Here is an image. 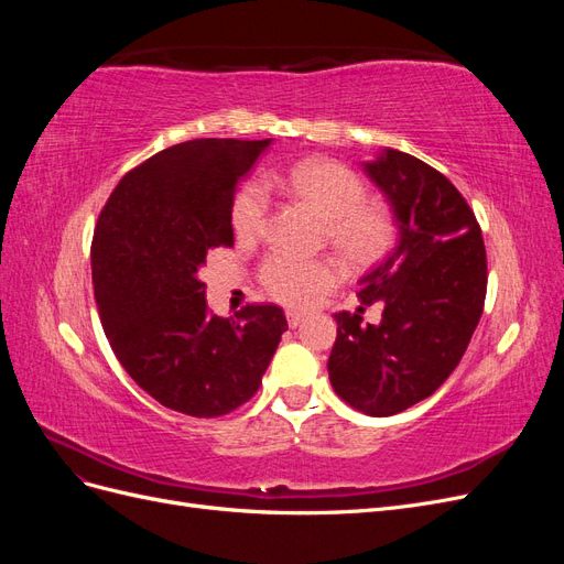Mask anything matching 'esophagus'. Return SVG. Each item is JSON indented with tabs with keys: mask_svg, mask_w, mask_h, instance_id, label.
Listing matches in <instances>:
<instances>
[{
	"mask_svg": "<svg viewBox=\"0 0 564 564\" xmlns=\"http://www.w3.org/2000/svg\"><path fill=\"white\" fill-rule=\"evenodd\" d=\"M305 319V313H299V311H286V322L289 327H299V324Z\"/></svg>",
	"mask_w": 564,
	"mask_h": 564,
	"instance_id": "obj_1",
	"label": "esophagus"
}]
</instances>
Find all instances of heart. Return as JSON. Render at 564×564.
<instances>
[{
    "label": "heart",
    "mask_w": 564,
    "mask_h": 564,
    "mask_svg": "<svg viewBox=\"0 0 564 564\" xmlns=\"http://www.w3.org/2000/svg\"><path fill=\"white\" fill-rule=\"evenodd\" d=\"M284 187L327 220L329 242L352 268L379 263L395 247L400 224L386 204L367 199L362 176L338 160H305L282 178ZM270 197L263 181H249L232 199V228L242 240L261 237L268 224ZM259 278L265 292L286 305H305L332 289L344 268L338 261L301 259L289 251H272L261 263Z\"/></svg>",
    "instance_id": "b5f03b06"
}]
</instances>
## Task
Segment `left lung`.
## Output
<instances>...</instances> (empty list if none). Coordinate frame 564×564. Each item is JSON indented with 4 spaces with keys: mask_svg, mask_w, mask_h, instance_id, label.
<instances>
[{
    "mask_svg": "<svg viewBox=\"0 0 564 564\" xmlns=\"http://www.w3.org/2000/svg\"><path fill=\"white\" fill-rule=\"evenodd\" d=\"M400 224V240L362 280L379 324L336 313L329 381L367 416H392L431 398L464 357L487 296L482 230L466 197L437 169L400 150L365 164ZM362 311V308H360Z\"/></svg>",
    "mask_w": 564,
    "mask_h": 564,
    "instance_id": "1",
    "label": "left lung"
}]
</instances>
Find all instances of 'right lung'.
<instances>
[{
	"mask_svg": "<svg viewBox=\"0 0 564 564\" xmlns=\"http://www.w3.org/2000/svg\"><path fill=\"white\" fill-rule=\"evenodd\" d=\"M270 145L197 139L133 166L100 209L94 296L119 365L174 412L216 419L261 388L286 319L272 303L209 315L197 280L207 251L232 247L237 183Z\"/></svg>",
	"mask_w": 564,
	"mask_h": 564,
	"instance_id": "1",
	"label": "right lung"
}]
</instances>
